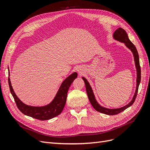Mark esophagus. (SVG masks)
<instances>
[{"mask_svg":"<svg viewBox=\"0 0 150 150\" xmlns=\"http://www.w3.org/2000/svg\"><path fill=\"white\" fill-rule=\"evenodd\" d=\"M78 72H80V73H81V70H80V69H79V70H78Z\"/></svg>","mask_w":150,"mask_h":150,"instance_id":"1","label":"esophagus"}]
</instances>
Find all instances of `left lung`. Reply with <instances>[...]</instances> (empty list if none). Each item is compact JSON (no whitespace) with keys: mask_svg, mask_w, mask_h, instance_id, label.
Wrapping results in <instances>:
<instances>
[{"mask_svg":"<svg viewBox=\"0 0 150 150\" xmlns=\"http://www.w3.org/2000/svg\"><path fill=\"white\" fill-rule=\"evenodd\" d=\"M113 38L115 40H118L120 42L125 43V46L131 50V51L133 52V56H134V59L135 62V66L136 68H137V88H136L135 93L134 96L133 98V99L131 101L130 103H129L128 104H126V106L120 108H117V109H109L106 108L99 105V103L96 100V98H95L94 94L93 93V89L91 87V86L89 83L88 81H87L86 78L84 77H82L84 81L85 86H86V92H87L88 96L89 98V100L91 104L93 107L97 111L100 112L103 114H106L108 115H115L117 114H119L121 112L125 110L126 109L131 106L132 104L134 103L136 98L137 96L138 91V87L141 81V67L139 65V55L137 51V49L134 46V45L130 41V40L128 38V34H127L126 32L122 28H118L113 34Z\"/></svg>","mask_w":150,"mask_h":150,"instance_id":"8db88e82","label":"left lung"}]
</instances>
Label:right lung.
I'll return each instance as SVG.
<instances>
[{
	"label": "right lung",
	"mask_w": 150,
	"mask_h": 150,
	"mask_svg": "<svg viewBox=\"0 0 150 150\" xmlns=\"http://www.w3.org/2000/svg\"><path fill=\"white\" fill-rule=\"evenodd\" d=\"M77 77V72H73L67 77L61 84L52 101L47 105L40 107L28 106L22 103L13 91L9 78L8 79V81L11 93L14 99L18 109L25 115L44 121L52 119L61 114L66 104L68 89Z\"/></svg>",
	"instance_id": "1"
}]
</instances>
